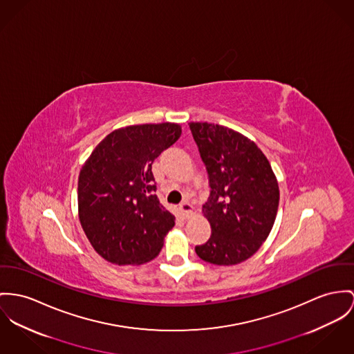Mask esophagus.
<instances>
[{
    "label": "esophagus",
    "mask_w": 354,
    "mask_h": 354,
    "mask_svg": "<svg viewBox=\"0 0 354 354\" xmlns=\"http://www.w3.org/2000/svg\"><path fill=\"white\" fill-rule=\"evenodd\" d=\"M179 210H180V214H182L183 217L187 218L190 216L191 212H192V206H191L187 201H183V202L180 203V206H179Z\"/></svg>",
    "instance_id": "obj_1"
}]
</instances>
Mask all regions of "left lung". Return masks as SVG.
I'll list each match as a JSON object with an SVG mask.
<instances>
[{
    "label": "left lung",
    "mask_w": 354,
    "mask_h": 354,
    "mask_svg": "<svg viewBox=\"0 0 354 354\" xmlns=\"http://www.w3.org/2000/svg\"><path fill=\"white\" fill-rule=\"evenodd\" d=\"M189 125L210 186L203 214L212 236L195 252L216 266L243 263L267 240L276 218L279 186L271 164L239 132L209 122Z\"/></svg>",
    "instance_id": "left-lung-1"
}]
</instances>
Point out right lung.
<instances>
[{"instance_id":"add662e5","label":"right lung","mask_w":354,"mask_h":354,"mask_svg":"<svg viewBox=\"0 0 354 354\" xmlns=\"http://www.w3.org/2000/svg\"><path fill=\"white\" fill-rule=\"evenodd\" d=\"M182 135L178 124H144L105 137L82 167L78 209L93 248L117 266L159 254L175 217L156 195L153 160Z\"/></svg>"}]
</instances>
